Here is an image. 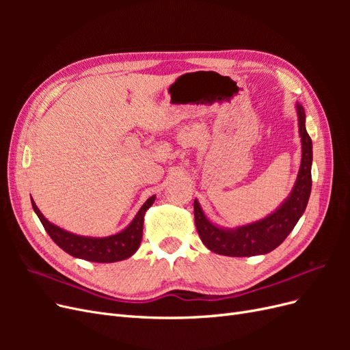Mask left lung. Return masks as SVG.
Returning a JSON list of instances; mask_svg holds the SVG:
<instances>
[{
    "label": "left lung",
    "mask_w": 350,
    "mask_h": 350,
    "mask_svg": "<svg viewBox=\"0 0 350 350\" xmlns=\"http://www.w3.org/2000/svg\"><path fill=\"white\" fill-rule=\"evenodd\" d=\"M296 111H298V124L302 142L301 167L291 196L274 213L245 226L224 229L211 224L204 216L198 201L194 200L197 232L210 251L228 257H251L267 254L280 245L304 215L312 185V142L305 129V112L302 105H296Z\"/></svg>",
    "instance_id": "1"
}]
</instances>
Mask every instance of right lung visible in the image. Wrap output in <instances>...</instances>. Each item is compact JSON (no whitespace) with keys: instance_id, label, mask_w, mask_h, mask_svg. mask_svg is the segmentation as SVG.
I'll list each match as a JSON object with an SVG mask.
<instances>
[{"instance_id":"1","label":"right lung","mask_w":350,"mask_h":350,"mask_svg":"<svg viewBox=\"0 0 350 350\" xmlns=\"http://www.w3.org/2000/svg\"><path fill=\"white\" fill-rule=\"evenodd\" d=\"M154 203V196H152L139 210L131 224L126 226L120 234H115L107 238H90L74 235L48 221L40 210L31 200L35 213L44 225L48 235L52 238L59 248L68 252L70 256L77 257L81 260L94 261V262H115L131 257L133 254L139 250L142 237H143V221L144 213Z\"/></svg>"}]
</instances>
